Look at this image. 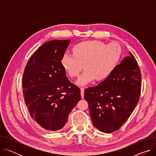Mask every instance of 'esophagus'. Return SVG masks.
Masks as SVG:
<instances>
[{
  "mask_svg": "<svg viewBox=\"0 0 156 156\" xmlns=\"http://www.w3.org/2000/svg\"><path fill=\"white\" fill-rule=\"evenodd\" d=\"M80 91H81V98H84V87H81L80 88Z\"/></svg>",
  "mask_w": 156,
  "mask_h": 156,
  "instance_id": "esophagus-1",
  "label": "esophagus"
}]
</instances>
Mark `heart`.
Here are the masks:
<instances>
[{
    "instance_id": "obj_1",
    "label": "heart",
    "mask_w": 156,
    "mask_h": 156,
    "mask_svg": "<svg viewBox=\"0 0 156 156\" xmlns=\"http://www.w3.org/2000/svg\"><path fill=\"white\" fill-rule=\"evenodd\" d=\"M72 54H65L61 59L64 70L71 78L78 76L76 84L84 86L96 80H105L115 69L122 54L117 43L105 44L98 40L85 41L76 44L72 48Z\"/></svg>"
}]
</instances>
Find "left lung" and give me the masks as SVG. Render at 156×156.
<instances>
[{
	"label": "left lung",
	"mask_w": 156,
	"mask_h": 156,
	"mask_svg": "<svg viewBox=\"0 0 156 156\" xmlns=\"http://www.w3.org/2000/svg\"><path fill=\"white\" fill-rule=\"evenodd\" d=\"M105 80L84 90L94 126L110 133L118 130L135 108L141 93V74L129 52Z\"/></svg>",
	"instance_id": "1"
}]
</instances>
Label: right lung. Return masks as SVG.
<instances>
[{
    "mask_svg": "<svg viewBox=\"0 0 156 156\" xmlns=\"http://www.w3.org/2000/svg\"><path fill=\"white\" fill-rule=\"evenodd\" d=\"M70 40L44 43L32 55L24 70L22 87L32 119L49 132L61 129L81 99L80 90L66 76L61 59Z\"/></svg>",
    "mask_w": 156,
    "mask_h": 156,
    "instance_id": "obj_1",
    "label": "right lung"
}]
</instances>
